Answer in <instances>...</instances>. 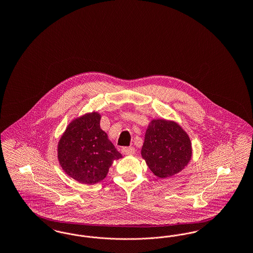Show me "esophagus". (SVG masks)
Instances as JSON below:
<instances>
[{
  "label": "esophagus",
  "mask_w": 253,
  "mask_h": 253,
  "mask_svg": "<svg viewBox=\"0 0 253 253\" xmlns=\"http://www.w3.org/2000/svg\"><path fill=\"white\" fill-rule=\"evenodd\" d=\"M134 148L133 147H124L122 148V154L126 155V156H132L134 154Z\"/></svg>",
  "instance_id": "1"
}]
</instances>
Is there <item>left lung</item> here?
Masks as SVG:
<instances>
[{"label": "left lung", "instance_id": "left-lung-1", "mask_svg": "<svg viewBox=\"0 0 253 253\" xmlns=\"http://www.w3.org/2000/svg\"><path fill=\"white\" fill-rule=\"evenodd\" d=\"M192 143L179 124L153 120L146 133L141 156L159 178L170 177L185 168L192 158Z\"/></svg>", "mask_w": 253, "mask_h": 253}]
</instances>
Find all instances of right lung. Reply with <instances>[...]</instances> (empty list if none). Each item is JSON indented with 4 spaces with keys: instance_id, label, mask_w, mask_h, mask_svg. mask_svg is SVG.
Returning <instances> with one entry per match:
<instances>
[{
    "instance_id": "obj_1",
    "label": "right lung",
    "mask_w": 253,
    "mask_h": 253,
    "mask_svg": "<svg viewBox=\"0 0 253 253\" xmlns=\"http://www.w3.org/2000/svg\"><path fill=\"white\" fill-rule=\"evenodd\" d=\"M100 115L88 113L67 126L58 144V158L73 179L93 185L103 180L114 160L122 157L100 129Z\"/></svg>"
}]
</instances>
